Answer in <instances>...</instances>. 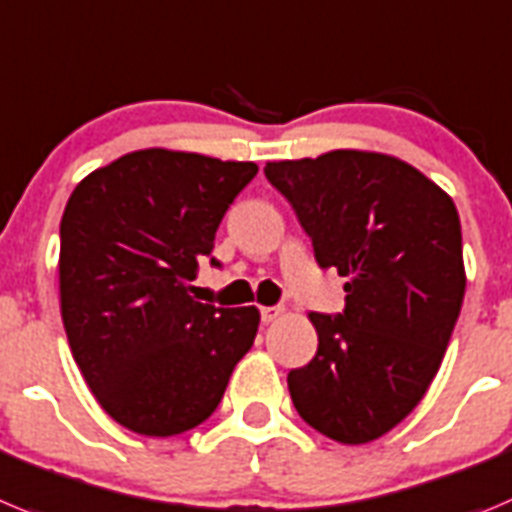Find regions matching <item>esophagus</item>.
<instances>
[{
	"label": "esophagus",
	"instance_id": "34e87169",
	"mask_svg": "<svg viewBox=\"0 0 512 512\" xmlns=\"http://www.w3.org/2000/svg\"><path fill=\"white\" fill-rule=\"evenodd\" d=\"M283 313V308L280 306H262L260 308V321L262 324H270V321H275Z\"/></svg>",
	"mask_w": 512,
	"mask_h": 512
}]
</instances>
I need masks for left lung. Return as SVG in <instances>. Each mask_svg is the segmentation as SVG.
Listing matches in <instances>:
<instances>
[{
	"instance_id": "obj_1",
	"label": "left lung",
	"mask_w": 512,
	"mask_h": 512,
	"mask_svg": "<svg viewBox=\"0 0 512 512\" xmlns=\"http://www.w3.org/2000/svg\"><path fill=\"white\" fill-rule=\"evenodd\" d=\"M319 267L347 278L342 313L308 319L319 349L288 372L298 416L342 444L398 426L436 377L464 298L454 201L398 158L334 150L265 165Z\"/></svg>"
}]
</instances>
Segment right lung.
Wrapping results in <instances>:
<instances>
[{
	"label": "right lung",
	"mask_w": 512,
	"mask_h": 512,
	"mask_svg": "<svg viewBox=\"0 0 512 512\" xmlns=\"http://www.w3.org/2000/svg\"><path fill=\"white\" fill-rule=\"evenodd\" d=\"M255 176V163L153 147L94 170L68 199L58 262L68 344L101 408L135 434L204 423L255 342V306L188 296Z\"/></svg>",
	"instance_id": "1"
}]
</instances>
